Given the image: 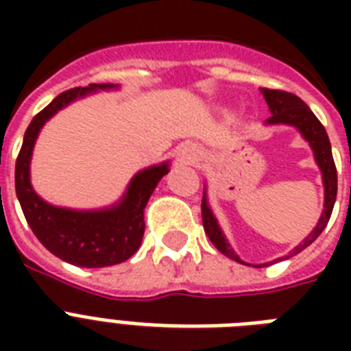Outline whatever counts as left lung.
<instances>
[{
    "instance_id": "8db88e82",
    "label": "left lung",
    "mask_w": 351,
    "mask_h": 351,
    "mask_svg": "<svg viewBox=\"0 0 351 351\" xmlns=\"http://www.w3.org/2000/svg\"><path fill=\"white\" fill-rule=\"evenodd\" d=\"M262 95H264V100H266L267 107H269V112H271V117L267 118L266 123H269V125L284 123V125H291L295 127V129H299L302 138H304L306 142L310 143V147L313 149V156H315L317 165H319V169H321L322 173V184H324V209H322V215L321 219H319V222H317L315 230L311 231L299 245H295L293 250L289 251L288 256H293L297 255V253H300L302 250H306L311 242H315L317 237H319V234L324 231V228H326L328 220L332 217L333 204H335V198H337V169H335V162H333L332 145H330V138H328L326 134V129H324V125H322L321 121L317 120V117L311 112L310 107L306 106L299 96L277 89H262ZM202 222L206 234H208L209 240L213 242L215 247H217L222 255L230 256V258L240 262V264H245V262L240 261V256L234 253L233 247L230 245V242L226 240L224 233L220 230L219 222L215 219L213 211L209 208L206 193H204L202 198ZM277 261H280V258H277ZM245 266H250V264H245ZM264 266H269V262H266V264H258V266L255 267Z\"/></svg>"
}]
</instances>
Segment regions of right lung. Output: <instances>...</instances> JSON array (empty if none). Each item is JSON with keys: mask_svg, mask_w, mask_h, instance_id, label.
<instances>
[{"mask_svg": "<svg viewBox=\"0 0 351 351\" xmlns=\"http://www.w3.org/2000/svg\"><path fill=\"white\" fill-rule=\"evenodd\" d=\"M117 87L112 84H90L58 95L32 118L16 160V195L30 230L52 255L80 267L114 266L136 253L145 231L143 209L162 176L169 173V162L136 173L125 195L111 208L76 211L51 206L36 195L30 186V156L41 127L60 109L87 93Z\"/></svg>", "mask_w": 351, "mask_h": 351, "instance_id": "1", "label": "right lung"}]
</instances>
